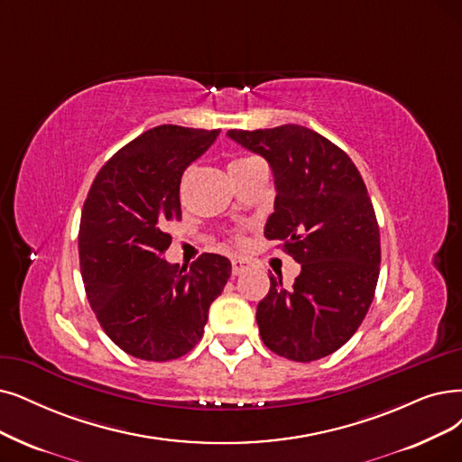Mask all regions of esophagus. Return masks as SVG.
I'll return each instance as SVG.
<instances>
[{
    "label": "esophagus",
    "instance_id": "esophagus-1",
    "mask_svg": "<svg viewBox=\"0 0 462 462\" xmlns=\"http://www.w3.org/2000/svg\"><path fill=\"white\" fill-rule=\"evenodd\" d=\"M250 267H252V262L248 260V257H233L231 260V271L235 276L246 273Z\"/></svg>",
    "mask_w": 462,
    "mask_h": 462
}]
</instances>
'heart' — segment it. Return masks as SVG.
Masks as SVG:
<instances>
[{
    "mask_svg": "<svg viewBox=\"0 0 462 462\" xmlns=\"http://www.w3.org/2000/svg\"><path fill=\"white\" fill-rule=\"evenodd\" d=\"M246 161H250L248 157H238V159H233L231 162H229V171H233V169H236V167H241V164H245Z\"/></svg>",
    "mask_w": 462,
    "mask_h": 462,
    "instance_id": "obj_1",
    "label": "heart"
}]
</instances>
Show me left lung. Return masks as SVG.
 <instances>
[{
    "mask_svg": "<svg viewBox=\"0 0 462 462\" xmlns=\"http://www.w3.org/2000/svg\"><path fill=\"white\" fill-rule=\"evenodd\" d=\"M227 136L262 155L274 176L265 236L301 263L291 288L271 274L255 320L267 348L295 362L336 353L374 301L381 238L365 183L350 157L301 125Z\"/></svg>",
    "mask_w": 462,
    "mask_h": 462,
    "instance_id": "8db88e82",
    "label": "left lung"
}]
</instances>
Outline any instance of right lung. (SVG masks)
<instances>
[{
    "instance_id": "1",
    "label": "right lung",
    "mask_w": 462,
    "mask_h": 462,
    "mask_svg": "<svg viewBox=\"0 0 462 462\" xmlns=\"http://www.w3.org/2000/svg\"><path fill=\"white\" fill-rule=\"evenodd\" d=\"M219 131L161 125L109 159L88 189L79 226L87 300L126 355L167 362L200 341L208 309L224 291L231 262L202 254L169 263L171 221L181 219L180 181Z\"/></svg>"
}]
</instances>
